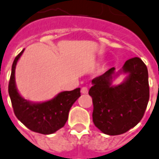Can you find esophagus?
I'll use <instances>...</instances> for the list:
<instances>
[{
  "label": "esophagus",
  "instance_id": "34e87169",
  "mask_svg": "<svg viewBox=\"0 0 159 159\" xmlns=\"http://www.w3.org/2000/svg\"><path fill=\"white\" fill-rule=\"evenodd\" d=\"M88 88L87 87H83L81 89V93L82 94H87L88 93Z\"/></svg>",
  "mask_w": 159,
  "mask_h": 159
}]
</instances>
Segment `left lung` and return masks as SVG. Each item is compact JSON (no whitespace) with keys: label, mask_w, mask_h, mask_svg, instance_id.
<instances>
[{"label":"left lung","mask_w":159,"mask_h":159,"mask_svg":"<svg viewBox=\"0 0 159 159\" xmlns=\"http://www.w3.org/2000/svg\"><path fill=\"white\" fill-rule=\"evenodd\" d=\"M109 69L92 80L89 95L93 101V122L103 134L119 135L127 132L141 120L149 102V82L146 65L139 57L126 61L115 73ZM120 74L126 78L118 85L111 84Z\"/></svg>","instance_id":"1"}]
</instances>
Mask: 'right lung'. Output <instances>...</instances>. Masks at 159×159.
Here are the masks:
<instances>
[{"label": "right lung", "instance_id": "obj_1", "mask_svg": "<svg viewBox=\"0 0 159 159\" xmlns=\"http://www.w3.org/2000/svg\"><path fill=\"white\" fill-rule=\"evenodd\" d=\"M20 53L12 65L8 84V94L15 116L28 129L42 134H52L62 128L68 120L70 109L81 96L80 88L71 91H64L50 101L32 102L19 94L15 83V67L22 55Z\"/></svg>", "mask_w": 159, "mask_h": 159}]
</instances>
